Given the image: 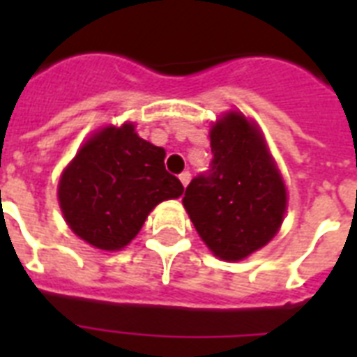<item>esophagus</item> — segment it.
<instances>
[{
	"label": "esophagus",
	"instance_id": "esophagus-1",
	"mask_svg": "<svg viewBox=\"0 0 357 357\" xmlns=\"http://www.w3.org/2000/svg\"><path fill=\"white\" fill-rule=\"evenodd\" d=\"M179 181H181V185H183V187H187V185L190 183V172L179 174Z\"/></svg>",
	"mask_w": 357,
	"mask_h": 357
}]
</instances>
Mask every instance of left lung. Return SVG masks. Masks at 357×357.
Masks as SVG:
<instances>
[{"label":"left lung","instance_id":"1","mask_svg":"<svg viewBox=\"0 0 357 357\" xmlns=\"http://www.w3.org/2000/svg\"><path fill=\"white\" fill-rule=\"evenodd\" d=\"M209 137L213 161L189 183L183 206L213 254L244 259L278 234L287 190L259 129L243 113L224 114Z\"/></svg>","mask_w":357,"mask_h":357}]
</instances>
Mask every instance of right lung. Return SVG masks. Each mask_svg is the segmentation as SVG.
Returning a JSON list of instances; mask_svg holds the SVG:
<instances>
[{
	"instance_id": "add662e5",
	"label": "right lung",
	"mask_w": 357,
	"mask_h": 357,
	"mask_svg": "<svg viewBox=\"0 0 357 357\" xmlns=\"http://www.w3.org/2000/svg\"><path fill=\"white\" fill-rule=\"evenodd\" d=\"M181 195V181L165 168V150L140 139L133 123L92 135L59 181L70 229L109 252L131 243L157 204Z\"/></svg>"
}]
</instances>
